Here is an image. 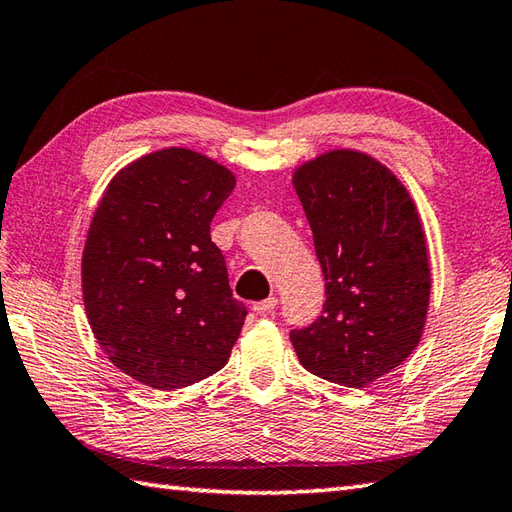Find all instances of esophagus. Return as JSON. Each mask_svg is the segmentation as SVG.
Listing matches in <instances>:
<instances>
[{
	"mask_svg": "<svg viewBox=\"0 0 512 512\" xmlns=\"http://www.w3.org/2000/svg\"><path fill=\"white\" fill-rule=\"evenodd\" d=\"M277 303H279L277 297H268V299H264V301L253 303V310H255L257 314H266V312H270V310H275Z\"/></svg>",
	"mask_w": 512,
	"mask_h": 512,
	"instance_id": "1",
	"label": "esophagus"
}]
</instances>
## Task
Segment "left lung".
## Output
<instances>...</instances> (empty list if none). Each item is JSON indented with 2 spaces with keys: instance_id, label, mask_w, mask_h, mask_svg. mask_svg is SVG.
<instances>
[{
  "instance_id": "8db88e82",
  "label": "left lung",
  "mask_w": 512,
  "mask_h": 512,
  "mask_svg": "<svg viewBox=\"0 0 512 512\" xmlns=\"http://www.w3.org/2000/svg\"><path fill=\"white\" fill-rule=\"evenodd\" d=\"M295 184L325 277V303L290 330L301 365L330 383L365 387L420 343L431 270L407 189L378 160L350 149L297 169Z\"/></svg>"
}]
</instances>
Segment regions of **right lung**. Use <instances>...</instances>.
<instances>
[{
  "instance_id": "add662e5",
  "label": "right lung",
  "mask_w": 512,
  "mask_h": 512,
  "mask_svg": "<svg viewBox=\"0 0 512 512\" xmlns=\"http://www.w3.org/2000/svg\"><path fill=\"white\" fill-rule=\"evenodd\" d=\"M235 176L191 149L125 167L96 209L83 250V301L107 358L173 391L226 365L246 319L211 220Z\"/></svg>"
}]
</instances>
